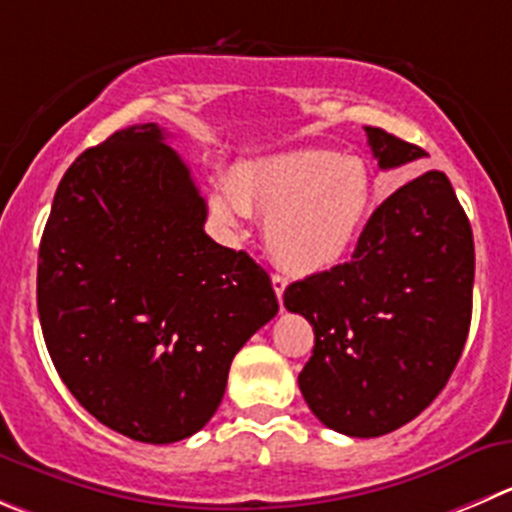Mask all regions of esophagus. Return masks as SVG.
<instances>
[{"mask_svg": "<svg viewBox=\"0 0 512 512\" xmlns=\"http://www.w3.org/2000/svg\"><path fill=\"white\" fill-rule=\"evenodd\" d=\"M271 284H274L276 296H279V304H284V291H286V286H289V281H286V276L274 274V276H271Z\"/></svg>", "mask_w": 512, "mask_h": 512, "instance_id": "34e87169", "label": "esophagus"}]
</instances>
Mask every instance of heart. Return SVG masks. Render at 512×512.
I'll return each mask as SVG.
<instances>
[{"label": "heart", "instance_id": "b5f03b06", "mask_svg": "<svg viewBox=\"0 0 512 512\" xmlns=\"http://www.w3.org/2000/svg\"><path fill=\"white\" fill-rule=\"evenodd\" d=\"M374 206L367 163L334 150H289L248 160L213 196L223 221L266 218V248L291 274H321L347 259Z\"/></svg>", "mask_w": 512, "mask_h": 512}]
</instances>
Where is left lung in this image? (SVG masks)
<instances>
[{"instance_id":"obj_1","label":"left lung","mask_w":512,"mask_h":512,"mask_svg":"<svg viewBox=\"0 0 512 512\" xmlns=\"http://www.w3.org/2000/svg\"><path fill=\"white\" fill-rule=\"evenodd\" d=\"M364 130L382 170L427 155L382 128ZM472 279L470 221L447 175L427 170L372 213L352 261L286 286V309L314 326L299 374L309 410L349 437L415 420L465 347Z\"/></svg>"}]
</instances>
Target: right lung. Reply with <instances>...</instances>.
<instances>
[{
    "instance_id": "add662e5",
    "label": "right lung",
    "mask_w": 512,
    "mask_h": 512,
    "mask_svg": "<svg viewBox=\"0 0 512 512\" xmlns=\"http://www.w3.org/2000/svg\"><path fill=\"white\" fill-rule=\"evenodd\" d=\"M155 123L87 148L57 186L37 264L47 352L75 399L150 445L196 435L238 349L279 311L269 274L213 241Z\"/></svg>"
}]
</instances>
